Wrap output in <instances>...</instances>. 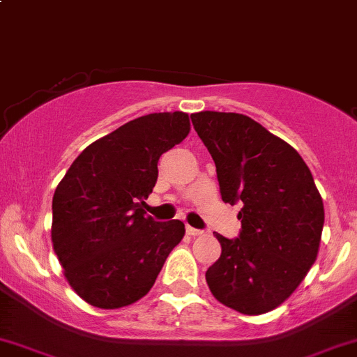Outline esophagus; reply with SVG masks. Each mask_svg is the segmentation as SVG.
Listing matches in <instances>:
<instances>
[{"label":"esophagus","mask_w":357,"mask_h":357,"mask_svg":"<svg viewBox=\"0 0 357 357\" xmlns=\"http://www.w3.org/2000/svg\"><path fill=\"white\" fill-rule=\"evenodd\" d=\"M186 234L192 235V237H197V235H202V230H197V228L190 227V225H186Z\"/></svg>","instance_id":"34e87169"}]
</instances>
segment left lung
I'll list each match as a JSON object with an SVG mask.
<instances>
[{"label": "left lung", "instance_id": "left-lung-1", "mask_svg": "<svg viewBox=\"0 0 357 357\" xmlns=\"http://www.w3.org/2000/svg\"><path fill=\"white\" fill-rule=\"evenodd\" d=\"M193 127L216 164L223 202L241 204L237 238L206 281L218 302L248 316L274 310L305 279L319 251L324 206L298 151L241 113L200 112Z\"/></svg>", "mask_w": 357, "mask_h": 357}]
</instances>
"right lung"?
<instances>
[{
    "label": "right lung",
    "mask_w": 357,
    "mask_h": 357,
    "mask_svg": "<svg viewBox=\"0 0 357 357\" xmlns=\"http://www.w3.org/2000/svg\"><path fill=\"white\" fill-rule=\"evenodd\" d=\"M190 132L183 112L150 113L94 141L76 157L52 200V245L66 281L98 309L136 303L181 242L179 220L146 216L158 158Z\"/></svg>",
    "instance_id": "right-lung-1"
}]
</instances>
